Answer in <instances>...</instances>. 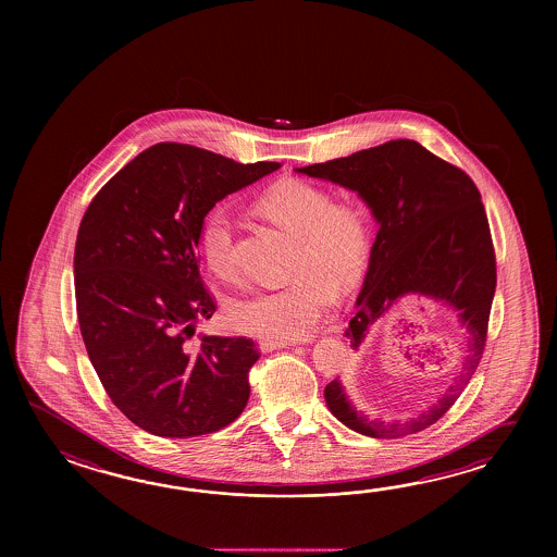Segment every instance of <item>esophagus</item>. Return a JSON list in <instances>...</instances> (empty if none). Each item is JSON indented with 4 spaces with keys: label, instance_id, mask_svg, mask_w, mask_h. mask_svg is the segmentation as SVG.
<instances>
[{
    "label": "esophagus",
    "instance_id": "esophagus-1",
    "mask_svg": "<svg viewBox=\"0 0 557 557\" xmlns=\"http://www.w3.org/2000/svg\"><path fill=\"white\" fill-rule=\"evenodd\" d=\"M295 344L293 341H271V338H264V341L259 343V348H261V352H273V350H281V348L295 346Z\"/></svg>",
    "mask_w": 557,
    "mask_h": 557
}]
</instances>
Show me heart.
<instances>
[{
    "label": "heart",
    "instance_id": "b5f03b06",
    "mask_svg": "<svg viewBox=\"0 0 557 557\" xmlns=\"http://www.w3.org/2000/svg\"><path fill=\"white\" fill-rule=\"evenodd\" d=\"M274 225L298 238L290 274L293 283L240 296L228 310L238 332L271 338H305L336 300V288L348 290L367 273L374 235L367 211L356 202L336 201L326 189L305 181L274 185L257 202ZM235 228L223 207L205 214L201 250L219 276L233 273Z\"/></svg>",
    "mask_w": 557,
    "mask_h": 557
}]
</instances>
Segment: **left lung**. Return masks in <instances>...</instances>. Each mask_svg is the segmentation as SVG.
I'll list each match as a JSON object with an SVG mask.
<instances>
[{
  "label": "left lung",
  "instance_id": "left-lung-1",
  "mask_svg": "<svg viewBox=\"0 0 557 557\" xmlns=\"http://www.w3.org/2000/svg\"><path fill=\"white\" fill-rule=\"evenodd\" d=\"M296 171L355 190L379 223L355 319L344 332L355 350L379 320L410 296L436 300L458 319L466 336L462 372L414 418L370 420L348 400L341 380L324 388L329 410L358 434L400 438L422 432L450 410L484 352L496 293V255L480 190L462 169L410 139Z\"/></svg>",
  "mask_w": 557,
  "mask_h": 557
}]
</instances>
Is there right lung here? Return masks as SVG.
<instances>
[{
  "mask_svg": "<svg viewBox=\"0 0 557 557\" xmlns=\"http://www.w3.org/2000/svg\"><path fill=\"white\" fill-rule=\"evenodd\" d=\"M281 163H235L157 143L87 207L73 257L85 348L109 398L133 424L193 438L235 422L259 348L245 336L193 341L216 305L199 274L205 214Z\"/></svg>",
  "mask_w": 557,
  "mask_h": 557,
  "instance_id": "add662e5",
  "label": "right lung"
}]
</instances>
